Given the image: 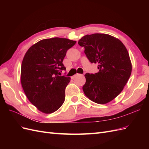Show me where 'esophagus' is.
<instances>
[{
	"label": "esophagus",
	"instance_id": "1",
	"mask_svg": "<svg viewBox=\"0 0 149 149\" xmlns=\"http://www.w3.org/2000/svg\"><path fill=\"white\" fill-rule=\"evenodd\" d=\"M78 75H79V74H76V75H74V76H73V77H72V78H73V79H74V78H75L76 77V76H78Z\"/></svg>",
	"mask_w": 149,
	"mask_h": 149
}]
</instances>
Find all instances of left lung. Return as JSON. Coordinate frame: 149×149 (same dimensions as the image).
Listing matches in <instances>:
<instances>
[{"label":"left lung","instance_id":"8db88e82","mask_svg":"<svg viewBox=\"0 0 149 149\" xmlns=\"http://www.w3.org/2000/svg\"><path fill=\"white\" fill-rule=\"evenodd\" d=\"M92 63H97L99 71L86 73L83 90L90 100L104 104L123 91L132 72L127 48L120 40L105 33L86 35L78 41Z\"/></svg>","mask_w":149,"mask_h":149}]
</instances>
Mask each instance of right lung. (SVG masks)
Instances as JSON below:
<instances>
[{
  "label": "right lung",
  "mask_w": 149,
  "mask_h": 149,
  "mask_svg": "<svg viewBox=\"0 0 149 149\" xmlns=\"http://www.w3.org/2000/svg\"><path fill=\"white\" fill-rule=\"evenodd\" d=\"M76 41L63 38L40 40L26 52L21 66L20 81L26 97L45 114L57 111L65 101L70 77L60 76L63 61Z\"/></svg>",
  "instance_id": "1"
}]
</instances>
